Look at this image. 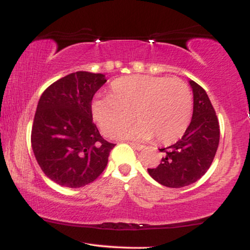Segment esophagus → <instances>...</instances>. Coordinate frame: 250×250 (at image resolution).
<instances>
[{
    "label": "esophagus",
    "mask_w": 250,
    "mask_h": 250,
    "mask_svg": "<svg viewBox=\"0 0 250 250\" xmlns=\"http://www.w3.org/2000/svg\"><path fill=\"white\" fill-rule=\"evenodd\" d=\"M129 145H131L134 149L139 150V151H140V150H142V149L146 148V146H143V145H140V143H135V142H131V143H129Z\"/></svg>",
    "instance_id": "34e87169"
}]
</instances>
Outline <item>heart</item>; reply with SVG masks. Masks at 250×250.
Listing matches in <instances>:
<instances>
[{
    "label": "heart",
    "instance_id": "heart-1",
    "mask_svg": "<svg viewBox=\"0 0 250 250\" xmlns=\"http://www.w3.org/2000/svg\"><path fill=\"white\" fill-rule=\"evenodd\" d=\"M111 94L94 99L93 119L107 136H115L133 119L136 123L121 138L176 141L183 135L192 114L190 88L179 78L125 76L110 85Z\"/></svg>",
    "mask_w": 250,
    "mask_h": 250
}]
</instances>
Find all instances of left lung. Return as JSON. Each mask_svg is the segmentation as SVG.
Segmentation results:
<instances>
[{
    "label": "left lung",
    "mask_w": 250,
    "mask_h": 250,
    "mask_svg": "<svg viewBox=\"0 0 250 250\" xmlns=\"http://www.w3.org/2000/svg\"><path fill=\"white\" fill-rule=\"evenodd\" d=\"M193 92V114L181 140L167 148L160 164L148 168L153 180L168 188H183L200 179L209 168L220 142V125L206 91L189 82Z\"/></svg>",
    "instance_id": "1"
}]
</instances>
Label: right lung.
Listing matches in <instances>:
<instances>
[{
    "label": "right lung",
    "instance_id": "1",
    "mask_svg": "<svg viewBox=\"0 0 250 250\" xmlns=\"http://www.w3.org/2000/svg\"><path fill=\"white\" fill-rule=\"evenodd\" d=\"M104 74L76 71L51 84L41 95L32 127V148L43 173L67 188L93 182L114 148L93 123V95Z\"/></svg>",
    "mask_w": 250,
    "mask_h": 250
}]
</instances>
